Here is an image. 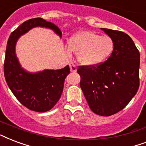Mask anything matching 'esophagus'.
<instances>
[{
	"mask_svg": "<svg viewBox=\"0 0 146 146\" xmlns=\"http://www.w3.org/2000/svg\"><path fill=\"white\" fill-rule=\"evenodd\" d=\"M70 69L71 72H76V66L73 63H70Z\"/></svg>",
	"mask_w": 146,
	"mask_h": 146,
	"instance_id": "esophagus-1",
	"label": "esophagus"
}]
</instances>
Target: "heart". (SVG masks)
Returning <instances> with one entry per match:
<instances>
[{"mask_svg": "<svg viewBox=\"0 0 146 146\" xmlns=\"http://www.w3.org/2000/svg\"><path fill=\"white\" fill-rule=\"evenodd\" d=\"M113 40L92 31H82L69 42V49L76 53L78 62L84 66L97 65L108 58L113 50Z\"/></svg>", "mask_w": 146, "mask_h": 146, "instance_id": "obj_1", "label": "heart"}]
</instances>
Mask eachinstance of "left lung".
<instances>
[{"mask_svg":"<svg viewBox=\"0 0 146 146\" xmlns=\"http://www.w3.org/2000/svg\"><path fill=\"white\" fill-rule=\"evenodd\" d=\"M113 40L107 60L95 66H80V87L93 113L110 116L126 106L139 87L140 53L124 32L101 28Z\"/></svg>","mask_w":146,"mask_h":146,"instance_id":"8db88e82","label":"left lung"}]
</instances>
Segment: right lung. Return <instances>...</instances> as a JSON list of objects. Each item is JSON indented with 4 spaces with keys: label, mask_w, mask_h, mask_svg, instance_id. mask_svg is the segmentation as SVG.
I'll use <instances>...</instances> for the list:
<instances>
[{
    "label": "right lung",
    "mask_w": 146,
    "mask_h": 146,
    "mask_svg": "<svg viewBox=\"0 0 146 146\" xmlns=\"http://www.w3.org/2000/svg\"><path fill=\"white\" fill-rule=\"evenodd\" d=\"M35 27H47L61 36L55 24L40 17L30 19L21 24L10 35L7 43L4 72L6 82L20 103L35 112L44 113L56 105L63 93L64 81L70 73L67 65L61 70H45L32 73L21 67L15 53L18 38Z\"/></svg>",
    "instance_id": "1"
}]
</instances>
